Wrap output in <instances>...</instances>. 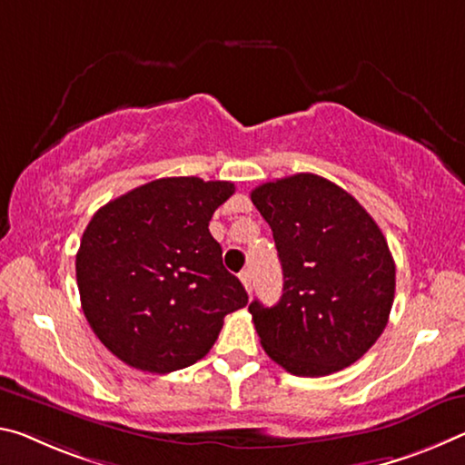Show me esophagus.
I'll list each match as a JSON object with an SVG mask.
<instances>
[{"label": "esophagus", "mask_w": 465, "mask_h": 465, "mask_svg": "<svg viewBox=\"0 0 465 465\" xmlns=\"http://www.w3.org/2000/svg\"><path fill=\"white\" fill-rule=\"evenodd\" d=\"M240 282L244 283L248 293H252V275H250V271H242L240 272Z\"/></svg>", "instance_id": "34e87169"}]
</instances>
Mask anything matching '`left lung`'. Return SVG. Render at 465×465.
I'll list each match as a JSON object with an SVG mask.
<instances>
[{"instance_id": "1", "label": "left lung", "mask_w": 465, "mask_h": 465, "mask_svg": "<svg viewBox=\"0 0 465 465\" xmlns=\"http://www.w3.org/2000/svg\"><path fill=\"white\" fill-rule=\"evenodd\" d=\"M283 269L275 306H248L262 350L296 377H327L372 348L395 298L387 240L356 198L314 173L254 188Z\"/></svg>"}]
</instances>
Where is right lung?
Masks as SVG:
<instances>
[{
	"label": "right lung",
	"mask_w": 465,
	"mask_h": 465,
	"mask_svg": "<svg viewBox=\"0 0 465 465\" xmlns=\"http://www.w3.org/2000/svg\"><path fill=\"white\" fill-rule=\"evenodd\" d=\"M232 182L161 178L94 213L76 254L94 335L132 368L173 372L204 358L248 293L209 232Z\"/></svg>",
	"instance_id": "right-lung-1"
}]
</instances>
